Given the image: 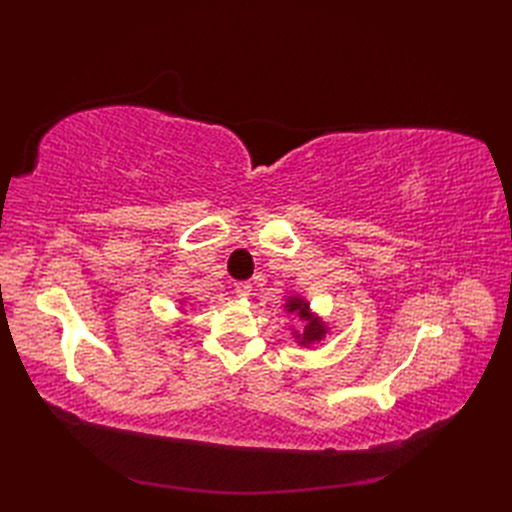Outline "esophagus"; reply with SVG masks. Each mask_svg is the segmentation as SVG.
<instances>
[{
  "mask_svg": "<svg viewBox=\"0 0 512 512\" xmlns=\"http://www.w3.org/2000/svg\"><path fill=\"white\" fill-rule=\"evenodd\" d=\"M235 294L241 299H247L252 294V284L250 282H237L235 284Z\"/></svg>",
  "mask_w": 512,
  "mask_h": 512,
  "instance_id": "1",
  "label": "esophagus"
}]
</instances>
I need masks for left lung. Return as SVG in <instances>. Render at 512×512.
I'll return each instance as SVG.
<instances>
[{"label":"left lung","mask_w":512,"mask_h":512,"mask_svg":"<svg viewBox=\"0 0 512 512\" xmlns=\"http://www.w3.org/2000/svg\"><path fill=\"white\" fill-rule=\"evenodd\" d=\"M286 309H288L290 314H297L301 320H307L303 335H297V337H301V344L320 342V339L324 337V333H327V329H324V324L314 314H309V303L303 301L301 297H290L288 303H286Z\"/></svg>","instance_id":"8db88e82"}]
</instances>
